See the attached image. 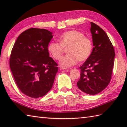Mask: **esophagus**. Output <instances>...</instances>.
<instances>
[{"mask_svg": "<svg viewBox=\"0 0 127 127\" xmlns=\"http://www.w3.org/2000/svg\"><path fill=\"white\" fill-rule=\"evenodd\" d=\"M59 68H60L61 70H66V69H68V67L63 66H59Z\"/></svg>", "mask_w": 127, "mask_h": 127, "instance_id": "1", "label": "esophagus"}]
</instances>
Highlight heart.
I'll use <instances>...</instances> for the list:
<instances>
[{"mask_svg":"<svg viewBox=\"0 0 127 127\" xmlns=\"http://www.w3.org/2000/svg\"><path fill=\"white\" fill-rule=\"evenodd\" d=\"M58 40L59 43L51 42L48 45V50L52 57L58 60L64 48L68 47L66 50L68 54L62 57L59 61L62 66H72L77 61L81 62L87 60L92 52V41L81 32L72 30L64 32Z\"/></svg>","mask_w":127,"mask_h":127,"instance_id":"b5f03b06","label":"heart"}]
</instances>
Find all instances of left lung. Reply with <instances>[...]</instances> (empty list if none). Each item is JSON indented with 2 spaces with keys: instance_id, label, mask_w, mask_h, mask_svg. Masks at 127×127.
<instances>
[{
  "instance_id": "8db88e82",
  "label": "left lung",
  "mask_w": 127,
  "mask_h": 127,
  "mask_svg": "<svg viewBox=\"0 0 127 127\" xmlns=\"http://www.w3.org/2000/svg\"><path fill=\"white\" fill-rule=\"evenodd\" d=\"M91 25L94 47L90 57L80 67L81 76L77 85L83 92L95 95L109 84L115 53L105 32L93 22H91Z\"/></svg>"
}]
</instances>
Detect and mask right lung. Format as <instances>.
<instances>
[{"instance_id":"add662e5","label":"right lung","mask_w":127,"mask_h":127,"mask_svg":"<svg viewBox=\"0 0 127 127\" xmlns=\"http://www.w3.org/2000/svg\"><path fill=\"white\" fill-rule=\"evenodd\" d=\"M52 37L46 29L32 28L18 36L12 49L10 67L16 84L31 98L44 96L53 85L58 68L48 51Z\"/></svg>"}]
</instances>
